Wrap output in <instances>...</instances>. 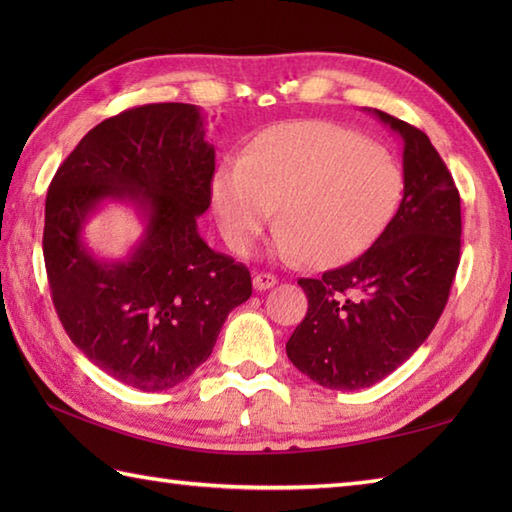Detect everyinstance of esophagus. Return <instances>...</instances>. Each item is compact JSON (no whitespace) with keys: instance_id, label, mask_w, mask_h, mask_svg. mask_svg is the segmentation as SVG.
Returning a JSON list of instances; mask_svg holds the SVG:
<instances>
[{"instance_id":"obj_1","label":"esophagus","mask_w":512,"mask_h":512,"mask_svg":"<svg viewBox=\"0 0 512 512\" xmlns=\"http://www.w3.org/2000/svg\"><path fill=\"white\" fill-rule=\"evenodd\" d=\"M275 284H277V277L270 275V273H257V275L253 277V288H255L257 292L273 288Z\"/></svg>"}]
</instances>
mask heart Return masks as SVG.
<instances>
[{
	"label": "heart",
	"instance_id": "b5f03b06",
	"mask_svg": "<svg viewBox=\"0 0 512 512\" xmlns=\"http://www.w3.org/2000/svg\"><path fill=\"white\" fill-rule=\"evenodd\" d=\"M405 189L398 162L350 129L297 121L266 129L242 158L217 167L211 204L226 246L246 255L275 217V250L339 266L372 246Z\"/></svg>",
	"mask_w": 512,
	"mask_h": 512
}]
</instances>
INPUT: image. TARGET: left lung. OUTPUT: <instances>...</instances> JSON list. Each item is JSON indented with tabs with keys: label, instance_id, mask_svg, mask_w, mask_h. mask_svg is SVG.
Returning <instances> with one entry per match:
<instances>
[{
	"label": "left lung",
	"instance_id": "8db88e82",
	"mask_svg": "<svg viewBox=\"0 0 512 512\" xmlns=\"http://www.w3.org/2000/svg\"><path fill=\"white\" fill-rule=\"evenodd\" d=\"M374 114L402 138L405 195L361 257L299 279L308 312L286 343L299 372L328 389L372 387L427 341L460 266V193L429 136Z\"/></svg>",
	"mask_w": 512,
	"mask_h": 512
}]
</instances>
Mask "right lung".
Wrapping results in <instances>:
<instances>
[{
  "mask_svg": "<svg viewBox=\"0 0 512 512\" xmlns=\"http://www.w3.org/2000/svg\"><path fill=\"white\" fill-rule=\"evenodd\" d=\"M213 173L198 107L149 103L90 129L50 182L43 259L54 310L96 367L140 391L187 380L253 295L248 268L198 233ZM103 199L134 201L148 217L125 263H99L80 242Z\"/></svg>",
  "mask_w": 512,
  "mask_h": 512,
  "instance_id": "1",
  "label": "right lung"
}]
</instances>
